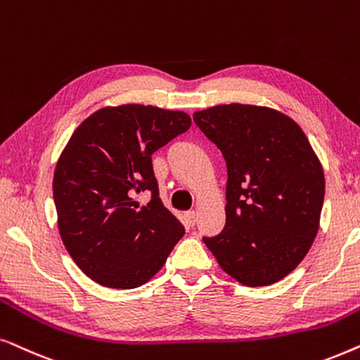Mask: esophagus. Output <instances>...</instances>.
<instances>
[{
    "label": "esophagus",
    "mask_w": 360,
    "mask_h": 360,
    "mask_svg": "<svg viewBox=\"0 0 360 360\" xmlns=\"http://www.w3.org/2000/svg\"><path fill=\"white\" fill-rule=\"evenodd\" d=\"M184 219L186 222L189 225H194L195 224V219H198V214H195V210H189V212L184 214Z\"/></svg>",
    "instance_id": "34e87169"
}]
</instances>
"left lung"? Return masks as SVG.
Wrapping results in <instances>:
<instances>
[{"label": "left lung", "mask_w": 360, "mask_h": 360, "mask_svg": "<svg viewBox=\"0 0 360 360\" xmlns=\"http://www.w3.org/2000/svg\"><path fill=\"white\" fill-rule=\"evenodd\" d=\"M227 165L225 227L204 237L220 268L245 286L290 275L313 245L324 171L304 131L268 107L230 103L194 112Z\"/></svg>", "instance_id": "8db88e82"}]
</instances>
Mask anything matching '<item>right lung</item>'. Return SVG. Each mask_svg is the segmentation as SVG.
<instances>
[{
    "instance_id": "obj_1",
    "label": "right lung",
    "mask_w": 360,
    "mask_h": 360,
    "mask_svg": "<svg viewBox=\"0 0 360 360\" xmlns=\"http://www.w3.org/2000/svg\"><path fill=\"white\" fill-rule=\"evenodd\" d=\"M189 127L184 112L128 103L97 110L72 133L52 181L57 225L72 260L98 285H145L184 236L161 202L151 155ZM145 190L152 200L140 206L134 194Z\"/></svg>"
}]
</instances>
